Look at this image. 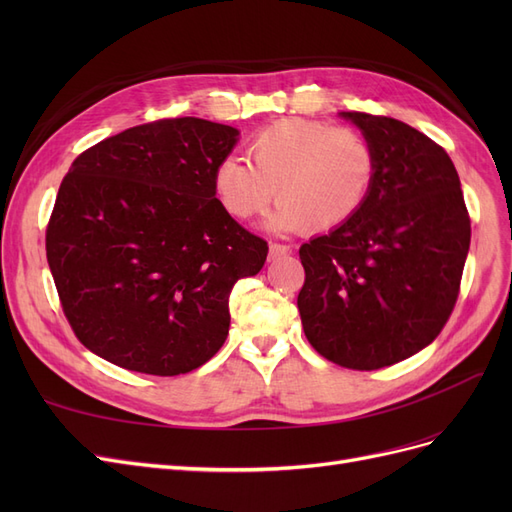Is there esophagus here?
Wrapping results in <instances>:
<instances>
[{
  "label": "esophagus",
  "instance_id": "obj_1",
  "mask_svg": "<svg viewBox=\"0 0 512 512\" xmlns=\"http://www.w3.org/2000/svg\"><path fill=\"white\" fill-rule=\"evenodd\" d=\"M288 252H290L288 245H284V243H271V245H269V260L282 258V256H286Z\"/></svg>",
  "mask_w": 512,
  "mask_h": 512
}]
</instances>
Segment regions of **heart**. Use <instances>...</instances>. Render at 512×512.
<instances>
[{
    "instance_id": "heart-1",
    "label": "heart",
    "mask_w": 512,
    "mask_h": 512,
    "mask_svg": "<svg viewBox=\"0 0 512 512\" xmlns=\"http://www.w3.org/2000/svg\"><path fill=\"white\" fill-rule=\"evenodd\" d=\"M247 160L224 158L213 190L235 220H252L280 203L267 226L277 232H331L363 209L378 175V156L359 130L290 117L262 128L247 143Z\"/></svg>"
}]
</instances>
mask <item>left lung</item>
<instances>
[{
  "label": "left lung",
  "instance_id": "left-lung-1",
  "mask_svg": "<svg viewBox=\"0 0 512 512\" xmlns=\"http://www.w3.org/2000/svg\"><path fill=\"white\" fill-rule=\"evenodd\" d=\"M374 145L378 175L363 209L299 250V314L324 359L371 371L440 335L459 297L470 215L455 164L393 117L342 113Z\"/></svg>",
  "mask_w": 512,
  "mask_h": 512
}]
</instances>
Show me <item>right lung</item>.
I'll use <instances>...</instances> for the list:
<instances>
[{
	"mask_svg": "<svg viewBox=\"0 0 512 512\" xmlns=\"http://www.w3.org/2000/svg\"><path fill=\"white\" fill-rule=\"evenodd\" d=\"M239 130L198 117L108 136L76 158L46 226V260L79 342L151 376L205 365L230 327L228 297L269 245L215 198Z\"/></svg>",
	"mask_w": 512,
	"mask_h": 512,
	"instance_id": "1",
	"label": "right lung"
}]
</instances>
